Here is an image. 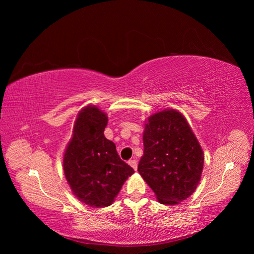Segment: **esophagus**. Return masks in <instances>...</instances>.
I'll list each match as a JSON object with an SVG mask.
<instances>
[{"instance_id": "esophagus-1", "label": "esophagus", "mask_w": 254, "mask_h": 254, "mask_svg": "<svg viewBox=\"0 0 254 254\" xmlns=\"http://www.w3.org/2000/svg\"><path fill=\"white\" fill-rule=\"evenodd\" d=\"M129 165L131 166L134 171H136V168H137V162H136V160H129Z\"/></svg>"}]
</instances>
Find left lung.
Segmentation results:
<instances>
[{"mask_svg":"<svg viewBox=\"0 0 254 254\" xmlns=\"http://www.w3.org/2000/svg\"><path fill=\"white\" fill-rule=\"evenodd\" d=\"M144 153L137 171L162 204L186 200L197 189L203 151L186 118L174 109L148 118L143 133Z\"/></svg>","mask_w":254,"mask_h":254,"instance_id":"1","label":"left lung"}]
</instances>
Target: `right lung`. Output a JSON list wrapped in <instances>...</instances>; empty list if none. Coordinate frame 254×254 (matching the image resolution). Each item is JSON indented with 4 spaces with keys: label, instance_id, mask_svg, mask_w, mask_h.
<instances>
[{
    "label": "right lung",
    "instance_id": "right-lung-1",
    "mask_svg": "<svg viewBox=\"0 0 254 254\" xmlns=\"http://www.w3.org/2000/svg\"><path fill=\"white\" fill-rule=\"evenodd\" d=\"M106 113L88 106L77 115L64 156V170L73 194L92 207L110 205L134 171L121 160L115 144L106 139Z\"/></svg>",
    "mask_w": 254,
    "mask_h": 254
}]
</instances>
